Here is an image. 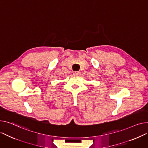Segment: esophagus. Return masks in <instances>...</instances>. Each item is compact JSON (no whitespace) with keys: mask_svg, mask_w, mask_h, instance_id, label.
<instances>
[{"mask_svg":"<svg viewBox=\"0 0 148 148\" xmlns=\"http://www.w3.org/2000/svg\"><path fill=\"white\" fill-rule=\"evenodd\" d=\"M79 74H80L79 71H74V75H78Z\"/></svg>","mask_w":148,"mask_h":148,"instance_id":"1","label":"esophagus"}]
</instances>
